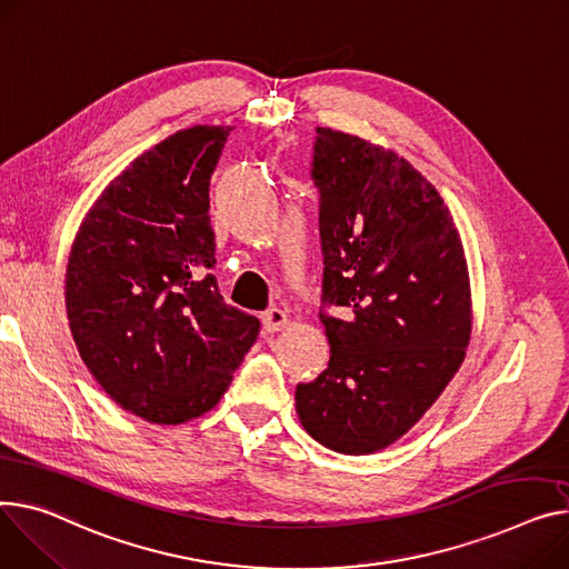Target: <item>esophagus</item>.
<instances>
[{
	"instance_id": "34e87169",
	"label": "esophagus",
	"mask_w": 569,
	"mask_h": 569,
	"mask_svg": "<svg viewBox=\"0 0 569 569\" xmlns=\"http://www.w3.org/2000/svg\"><path fill=\"white\" fill-rule=\"evenodd\" d=\"M262 325L268 331H281L288 325V316L281 309H270V311H264Z\"/></svg>"
}]
</instances>
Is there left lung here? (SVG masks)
Here are the masks:
<instances>
[{
  "label": "left lung",
  "mask_w": 569,
  "mask_h": 569,
  "mask_svg": "<svg viewBox=\"0 0 569 569\" xmlns=\"http://www.w3.org/2000/svg\"><path fill=\"white\" fill-rule=\"evenodd\" d=\"M325 258L320 320L329 366L297 385L305 430L343 456L398 441L460 370L471 288L443 199L405 158L355 134L316 128ZM340 306V319L323 309Z\"/></svg>",
  "instance_id": "8db88e82"
}]
</instances>
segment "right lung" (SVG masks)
Masks as SVG:
<instances>
[{"mask_svg": "<svg viewBox=\"0 0 569 569\" xmlns=\"http://www.w3.org/2000/svg\"><path fill=\"white\" fill-rule=\"evenodd\" d=\"M229 126H194L113 178L74 236L68 325L96 382L160 426L210 411L256 343L258 318L219 295L210 176Z\"/></svg>", "mask_w": 569, "mask_h": 569, "instance_id": "obj_1", "label": "right lung"}]
</instances>
